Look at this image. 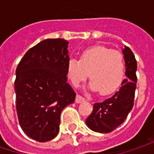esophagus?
Instances as JSON below:
<instances>
[{
    "label": "esophagus",
    "instance_id": "1",
    "mask_svg": "<svg viewBox=\"0 0 154 154\" xmlns=\"http://www.w3.org/2000/svg\"><path fill=\"white\" fill-rule=\"evenodd\" d=\"M85 99L84 97H82V96H81V95H79V94H77L75 102H76L77 103H81L85 102Z\"/></svg>",
    "mask_w": 154,
    "mask_h": 154
}]
</instances>
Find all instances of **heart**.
<instances>
[{"instance_id":"1","label":"heart","mask_w":154,"mask_h":154,"mask_svg":"<svg viewBox=\"0 0 154 154\" xmlns=\"http://www.w3.org/2000/svg\"><path fill=\"white\" fill-rule=\"evenodd\" d=\"M125 59L118 51L103 46L85 50L80 60L70 58L68 62L69 77L77 85L86 79L91 80L88 88L107 95L115 92L121 85L125 75Z\"/></svg>"}]
</instances>
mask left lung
<instances>
[{
  "mask_svg": "<svg viewBox=\"0 0 154 154\" xmlns=\"http://www.w3.org/2000/svg\"><path fill=\"white\" fill-rule=\"evenodd\" d=\"M126 65L127 78L122 81L121 87L107 100L94 104L91 115L86 119L87 127L99 133H109L121 125L127 119L134 105L137 88V64L134 53L128 47L122 50Z\"/></svg>",
  "mask_w": 154,
  "mask_h": 154,
  "instance_id": "1",
  "label": "left lung"
}]
</instances>
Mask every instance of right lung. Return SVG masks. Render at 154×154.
<instances>
[{
    "label": "right lung",
    "instance_id": "right-lung-1",
    "mask_svg": "<svg viewBox=\"0 0 154 154\" xmlns=\"http://www.w3.org/2000/svg\"><path fill=\"white\" fill-rule=\"evenodd\" d=\"M69 42L46 39L29 49L16 69V109L19 125L30 138L53 139L62 109L76 93L67 83Z\"/></svg>",
    "mask_w": 154,
    "mask_h": 154
}]
</instances>
